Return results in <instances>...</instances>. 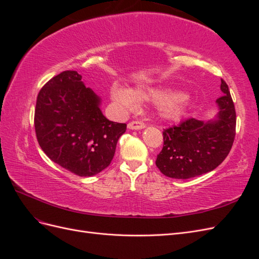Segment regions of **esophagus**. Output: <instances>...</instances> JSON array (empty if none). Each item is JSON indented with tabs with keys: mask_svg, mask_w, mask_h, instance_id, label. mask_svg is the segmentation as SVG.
<instances>
[{
	"mask_svg": "<svg viewBox=\"0 0 259 259\" xmlns=\"http://www.w3.org/2000/svg\"><path fill=\"white\" fill-rule=\"evenodd\" d=\"M127 127L130 130H143L146 127V124L142 121H132L127 124Z\"/></svg>",
	"mask_w": 259,
	"mask_h": 259,
	"instance_id": "esophagus-1",
	"label": "esophagus"
}]
</instances>
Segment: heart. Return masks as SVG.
Here are the masks:
<instances>
[{"instance_id": "obj_1", "label": "heart", "mask_w": 259, "mask_h": 259, "mask_svg": "<svg viewBox=\"0 0 259 259\" xmlns=\"http://www.w3.org/2000/svg\"><path fill=\"white\" fill-rule=\"evenodd\" d=\"M112 99L119 105L134 109L138 101H156L159 114L165 120H178L182 117L189 105V98L182 92H170L165 94L158 89L138 88L130 91L120 85H114L111 90Z\"/></svg>"}]
</instances>
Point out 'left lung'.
I'll use <instances>...</instances> for the list:
<instances>
[{
	"instance_id": "left-lung-1",
	"label": "left lung",
	"mask_w": 259,
	"mask_h": 259,
	"mask_svg": "<svg viewBox=\"0 0 259 259\" xmlns=\"http://www.w3.org/2000/svg\"><path fill=\"white\" fill-rule=\"evenodd\" d=\"M221 90L215 121L190 117L163 131V148L155 160L162 174L175 179L197 177L215 169L229 154L236 137L237 116L224 80Z\"/></svg>"
}]
</instances>
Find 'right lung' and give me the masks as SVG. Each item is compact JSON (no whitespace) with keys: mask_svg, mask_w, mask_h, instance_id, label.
I'll return each mask as SVG.
<instances>
[{"mask_svg":"<svg viewBox=\"0 0 259 259\" xmlns=\"http://www.w3.org/2000/svg\"><path fill=\"white\" fill-rule=\"evenodd\" d=\"M100 99L73 70L61 72L38 92L34 110L37 143L62 168L82 177L100 173L111 163L126 124L109 121Z\"/></svg>","mask_w":259,"mask_h":259,"instance_id":"obj_1","label":"right lung"}]
</instances>
